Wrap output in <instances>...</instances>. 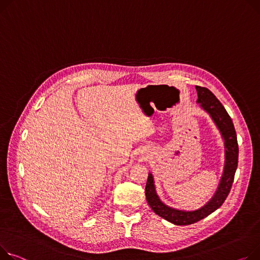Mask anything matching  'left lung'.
<instances>
[{
	"label": "left lung",
	"mask_w": 260,
	"mask_h": 260,
	"mask_svg": "<svg viewBox=\"0 0 260 260\" xmlns=\"http://www.w3.org/2000/svg\"><path fill=\"white\" fill-rule=\"evenodd\" d=\"M196 89L198 91V102L201 103L202 108L206 112L211 115L223 137L224 148H226V164H224L223 175L215 196L208 204L196 211H181L164 205L155 193L151 174H148L145 196L150 208L155 214L179 226L194 223L219 208L230 192L238 163V143L231 117L210 90L200 85H196Z\"/></svg>",
	"instance_id": "8db88e82"
}]
</instances>
